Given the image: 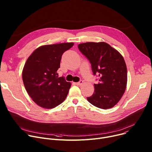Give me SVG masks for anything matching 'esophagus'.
Segmentation results:
<instances>
[{"label":"esophagus","mask_w":152,"mask_h":152,"mask_svg":"<svg viewBox=\"0 0 152 152\" xmlns=\"http://www.w3.org/2000/svg\"><path fill=\"white\" fill-rule=\"evenodd\" d=\"M83 83V80H80L78 82H77V83H75V84L77 85H81Z\"/></svg>","instance_id":"esophagus-1"}]
</instances>
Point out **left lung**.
Instances as JSON below:
<instances>
[{
	"mask_svg": "<svg viewBox=\"0 0 152 152\" xmlns=\"http://www.w3.org/2000/svg\"><path fill=\"white\" fill-rule=\"evenodd\" d=\"M78 48L89 61L93 75L99 77V83L94 85V94L87 97L88 101L101 109L113 107L126 86L127 69L123 56L104 42L81 43Z\"/></svg>",
	"mask_w": 152,
	"mask_h": 152,
	"instance_id": "1",
	"label": "left lung"
}]
</instances>
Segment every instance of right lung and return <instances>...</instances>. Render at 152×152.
Returning a JSON list of instances; mask_svg holds the SVG:
<instances>
[{
    "mask_svg": "<svg viewBox=\"0 0 152 152\" xmlns=\"http://www.w3.org/2000/svg\"><path fill=\"white\" fill-rule=\"evenodd\" d=\"M74 43H60L39 47L34 50L24 65L22 80L28 95L38 105L53 108L66 98L71 83L64 77H58L63 53Z\"/></svg>",
    "mask_w": 152,
    "mask_h": 152,
    "instance_id": "obj_1",
    "label": "right lung"
}]
</instances>
